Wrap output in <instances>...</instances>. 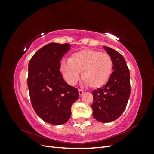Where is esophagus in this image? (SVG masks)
Wrapping results in <instances>:
<instances>
[{
	"mask_svg": "<svg viewBox=\"0 0 154 154\" xmlns=\"http://www.w3.org/2000/svg\"><path fill=\"white\" fill-rule=\"evenodd\" d=\"M78 92H79V96H82L83 94L85 93V92L83 90H79V91H78Z\"/></svg>",
	"mask_w": 154,
	"mask_h": 154,
	"instance_id": "obj_1",
	"label": "esophagus"
}]
</instances>
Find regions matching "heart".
Returning a JSON list of instances; mask_svg holds the SVG:
<instances>
[{"mask_svg":"<svg viewBox=\"0 0 154 154\" xmlns=\"http://www.w3.org/2000/svg\"><path fill=\"white\" fill-rule=\"evenodd\" d=\"M111 57L106 53L85 49L72 54L69 60H62L60 71L65 81L75 85L82 78L92 88L102 87L109 79L113 72Z\"/></svg>","mask_w":154,"mask_h":154,"instance_id":"1","label":"heart"}]
</instances>
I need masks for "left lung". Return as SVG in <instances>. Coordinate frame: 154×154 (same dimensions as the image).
<instances>
[{
    "mask_svg": "<svg viewBox=\"0 0 154 154\" xmlns=\"http://www.w3.org/2000/svg\"><path fill=\"white\" fill-rule=\"evenodd\" d=\"M113 60V72L103 88L92 92L93 117L106 123L116 120L126 109L130 94V71L120 54L109 47H103Z\"/></svg>",
    "mask_w": 154,
    "mask_h": 154,
    "instance_id": "left-lung-1",
    "label": "left lung"
}]
</instances>
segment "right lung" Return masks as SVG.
Masks as SVG:
<instances>
[{
    "instance_id": "add662e5",
    "label": "right lung",
    "mask_w": 154,
    "mask_h": 154,
    "mask_svg": "<svg viewBox=\"0 0 154 154\" xmlns=\"http://www.w3.org/2000/svg\"><path fill=\"white\" fill-rule=\"evenodd\" d=\"M70 44L51 43L34 54L28 64V88L32 107L40 118L53 125L63 124L71 116L78 90L67 84L60 71V62Z\"/></svg>"
}]
</instances>
